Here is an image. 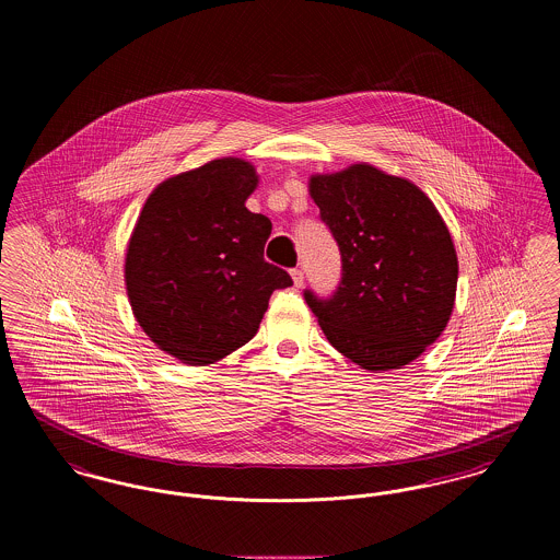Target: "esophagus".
<instances>
[{"label": "esophagus", "instance_id": "1", "mask_svg": "<svg viewBox=\"0 0 560 560\" xmlns=\"http://www.w3.org/2000/svg\"><path fill=\"white\" fill-rule=\"evenodd\" d=\"M293 285L295 288H302L304 285V272L300 268H292Z\"/></svg>", "mask_w": 560, "mask_h": 560}]
</instances>
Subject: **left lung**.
Listing matches in <instances>:
<instances>
[{"instance_id":"1","label":"left lung","mask_w":560,"mask_h":560,"mask_svg":"<svg viewBox=\"0 0 560 560\" xmlns=\"http://www.w3.org/2000/svg\"><path fill=\"white\" fill-rule=\"evenodd\" d=\"M311 197L342 258L329 298L304 290L329 345L370 372L411 363L452 317L457 256L441 213L368 163L313 176Z\"/></svg>"}]
</instances>
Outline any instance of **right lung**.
<instances>
[{
	"mask_svg": "<svg viewBox=\"0 0 560 560\" xmlns=\"http://www.w3.org/2000/svg\"><path fill=\"white\" fill-rule=\"evenodd\" d=\"M258 176L247 161L213 160L151 192L126 254L133 317L167 354L210 365L247 345L270 293L293 285L265 260L270 220L245 199Z\"/></svg>",
	"mask_w": 560,
	"mask_h": 560,
	"instance_id": "1",
	"label": "right lung"
}]
</instances>
